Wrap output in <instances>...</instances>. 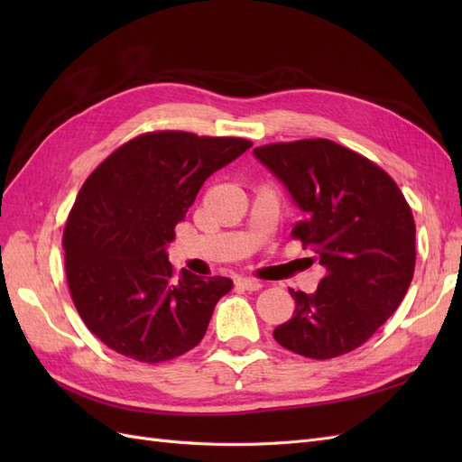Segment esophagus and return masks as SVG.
Returning <instances> with one entry per match:
<instances>
[{
  "label": "esophagus",
  "mask_w": 462,
  "mask_h": 462,
  "mask_svg": "<svg viewBox=\"0 0 462 462\" xmlns=\"http://www.w3.org/2000/svg\"><path fill=\"white\" fill-rule=\"evenodd\" d=\"M235 283L239 285V287H243V289H246V291H258V289L263 287L262 282H258V279H250V277H239V279H235Z\"/></svg>",
  "instance_id": "1"
}]
</instances>
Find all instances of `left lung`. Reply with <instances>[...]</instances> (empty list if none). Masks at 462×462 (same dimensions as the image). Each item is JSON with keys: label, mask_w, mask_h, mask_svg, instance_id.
<instances>
[{"label": "left lung", "mask_w": 462, "mask_h": 462, "mask_svg": "<svg viewBox=\"0 0 462 462\" xmlns=\"http://www.w3.org/2000/svg\"><path fill=\"white\" fill-rule=\"evenodd\" d=\"M254 158L299 206L292 235L326 270L312 295L289 289L297 306L275 328V341L316 360L355 351L399 309L412 282L411 206L382 167L328 138L260 146Z\"/></svg>", "instance_id": "left-lung-1"}]
</instances>
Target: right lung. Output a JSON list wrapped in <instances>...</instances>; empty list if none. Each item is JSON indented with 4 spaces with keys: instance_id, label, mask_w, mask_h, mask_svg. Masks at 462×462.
<instances>
[{
    "instance_id": "1",
    "label": "right lung",
    "mask_w": 462,
    "mask_h": 462,
    "mask_svg": "<svg viewBox=\"0 0 462 462\" xmlns=\"http://www.w3.org/2000/svg\"><path fill=\"white\" fill-rule=\"evenodd\" d=\"M253 143L158 131L133 138L82 185L63 233L65 272L87 328L138 362L171 360L197 346L229 277H179L165 248L204 180Z\"/></svg>"
}]
</instances>
